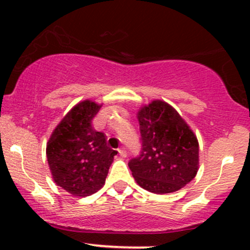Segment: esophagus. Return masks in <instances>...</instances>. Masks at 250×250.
Wrapping results in <instances>:
<instances>
[{
	"label": "esophagus",
	"mask_w": 250,
	"mask_h": 250,
	"mask_svg": "<svg viewBox=\"0 0 250 250\" xmlns=\"http://www.w3.org/2000/svg\"><path fill=\"white\" fill-rule=\"evenodd\" d=\"M118 153H120L121 157H125V156H127V151H125V147L118 148Z\"/></svg>",
	"instance_id": "1"
}]
</instances>
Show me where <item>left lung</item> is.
<instances>
[{"instance_id": "left-lung-1", "label": "left lung", "mask_w": 250, "mask_h": 250, "mask_svg": "<svg viewBox=\"0 0 250 250\" xmlns=\"http://www.w3.org/2000/svg\"><path fill=\"white\" fill-rule=\"evenodd\" d=\"M141 152L128 163L138 185L170 193L190 183L198 170V140L174 107L153 100L138 111Z\"/></svg>"}]
</instances>
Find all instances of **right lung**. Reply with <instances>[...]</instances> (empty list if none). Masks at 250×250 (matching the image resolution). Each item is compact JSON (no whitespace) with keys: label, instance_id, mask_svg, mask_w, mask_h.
I'll return each mask as SVG.
<instances>
[{"label":"right lung","instance_id":"add662e5","mask_svg":"<svg viewBox=\"0 0 250 250\" xmlns=\"http://www.w3.org/2000/svg\"><path fill=\"white\" fill-rule=\"evenodd\" d=\"M100 107L92 100L78 103L60 121L47 143L53 180L72 196L84 197L100 190L117 155L107 146L104 133L92 125Z\"/></svg>","mask_w":250,"mask_h":250}]
</instances>
